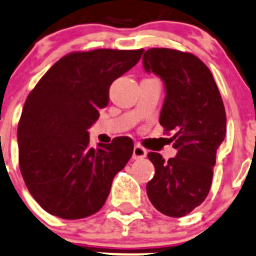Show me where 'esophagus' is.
Masks as SVG:
<instances>
[{
    "label": "esophagus",
    "instance_id": "obj_1",
    "mask_svg": "<svg viewBox=\"0 0 256 256\" xmlns=\"http://www.w3.org/2000/svg\"><path fill=\"white\" fill-rule=\"evenodd\" d=\"M147 156V150L144 148V147H142L141 144H135V147H134V154H132V158L134 160H144V157Z\"/></svg>",
    "mask_w": 256,
    "mask_h": 256
}]
</instances>
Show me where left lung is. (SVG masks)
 Listing matches in <instances>:
<instances>
[{
  "label": "left lung",
  "mask_w": 256,
  "mask_h": 256,
  "mask_svg": "<svg viewBox=\"0 0 256 256\" xmlns=\"http://www.w3.org/2000/svg\"><path fill=\"white\" fill-rule=\"evenodd\" d=\"M146 72L160 76L166 99L160 124L173 131L174 158L150 152L156 173L147 182L152 205L169 217H182L205 201L211 189L216 153L226 137V110L208 67L184 51L152 48L144 55Z\"/></svg>",
  "instance_id": "left-lung-1"
}]
</instances>
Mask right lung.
<instances>
[{
	"mask_svg": "<svg viewBox=\"0 0 256 256\" xmlns=\"http://www.w3.org/2000/svg\"><path fill=\"white\" fill-rule=\"evenodd\" d=\"M144 49L67 54L26 96L18 124L20 168L36 201L64 220L102 208L112 182L134 152L130 137L90 146L88 128L109 103V88L141 58Z\"/></svg>",
	"mask_w": 256,
	"mask_h": 256,
	"instance_id": "add662e5",
	"label": "right lung"
}]
</instances>
